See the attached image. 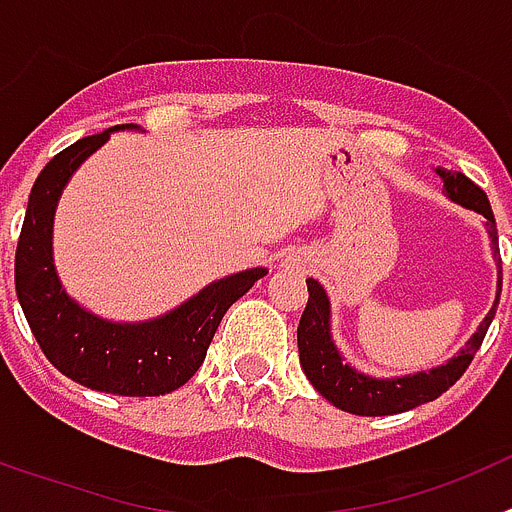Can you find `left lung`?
Here are the masks:
<instances>
[{
  "label": "left lung",
  "mask_w": 512,
  "mask_h": 512,
  "mask_svg": "<svg viewBox=\"0 0 512 512\" xmlns=\"http://www.w3.org/2000/svg\"><path fill=\"white\" fill-rule=\"evenodd\" d=\"M436 174L443 179V189L446 197L454 200L456 205H464L467 210L479 212L487 217V230L492 238V256L497 259V297L492 310L487 312L485 320L479 323L477 333L467 341V346L461 348L454 359L446 364L436 366L431 372L408 374V377H392V379H377L366 377V374L356 372L354 366H348L343 356L338 354L336 343L330 338V302L325 289L320 287L315 279H307V305L302 312L300 325H297V348H300V364L305 377L310 384L328 402H333L338 410L354 415H397L405 410H413L423 402H433L449 390L451 384L467 372V366L472 364L474 354L479 351L485 333L490 328L492 318H495L497 302H500V292H503V261H500V246H497V225L495 215H492L490 200L487 194L477 187V184L464 176L461 171L436 169Z\"/></svg>",
  "instance_id": "8db88e82"
}]
</instances>
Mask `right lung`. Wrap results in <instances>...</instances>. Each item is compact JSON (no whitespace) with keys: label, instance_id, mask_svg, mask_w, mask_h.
Returning <instances> with one entry per match:
<instances>
[{"label":"right lung","instance_id":"add662e5","mask_svg":"<svg viewBox=\"0 0 512 512\" xmlns=\"http://www.w3.org/2000/svg\"><path fill=\"white\" fill-rule=\"evenodd\" d=\"M117 125L76 140L53 156L35 179L15 253L17 300L45 359L89 390L122 397H158L179 390L205 361L217 325L238 297L266 277L248 269L207 284L200 295L146 323H112L71 300L53 266V215L58 197L81 161Z\"/></svg>","mask_w":512,"mask_h":512}]
</instances>
